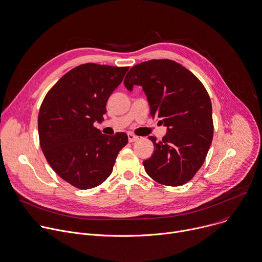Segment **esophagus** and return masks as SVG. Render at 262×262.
I'll list each match as a JSON object with an SVG mask.
<instances>
[{"mask_svg":"<svg viewBox=\"0 0 262 262\" xmlns=\"http://www.w3.org/2000/svg\"><path fill=\"white\" fill-rule=\"evenodd\" d=\"M127 137H128V141H129L130 143H132V142H135V141H137V140L139 139V137L135 136L134 134H128Z\"/></svg>","mask_w":262,"mask_h":262,"instance_id":"1","label":"esophagus"}]
</instances>
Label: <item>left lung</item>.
Instances as JSON below:
<instances>
[{
    "label": "left lung",
    "instance_id": "8db88e82",
    "mask_svg": "<svg viewBox=\"0 0 262 262\" xmlns=\"http://www.w3.org/2000/svg\"><path fill=\"white\" fill-rule=\"evenodd\" d=\"M142 86L152 118L166 126L161 141L149 137L154 152L143 161L148 175L167 186H181L203 165L213 140L212 104L202 82L170 59H151L134 66L124 78L132 92Z\"/></svg>",
    "mask_w": 262,
    "mask_h": 262
}]
</instances>
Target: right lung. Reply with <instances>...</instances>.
<instances>
[{"instance_id":"add662e5","label":"right lung","mask_w":262,"mask_h":262,"mask_svg":"<svg viewBox=\"0 0 262 262\" xmlns=\"http://www.w3.org/2000/svg\"><path fill=\"white\" fill-rule=\"evenodd\" d=\"M128 67L80 64L64 74L46 95L38 116L41 149L57 175L79 189L102 184L113 170L119 151L127 144L124 133L102 134L109 97Z\"/></svg>"}]
</instances>
